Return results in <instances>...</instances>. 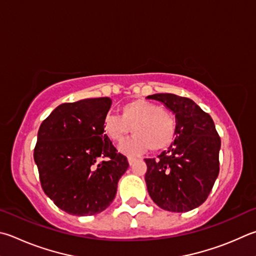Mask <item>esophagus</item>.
Listing matches in <instances>:
<instances>
[{
    "mask_svg": "<svg viewBox=\"0 0 256 256\" xmlns=\"http://www.w3.org/2000/svg\"><path fill=\"white\" fill-rule=\"evenodd\" d=\"M128 164H130V166H132V164H134V162H136V158L128 156Z\"/></svg>",
    "mask_w": 256,
    "mask_h": 256,
    "instance_id": "34e87169",
    "label": "esophagus"
}]
</instances>
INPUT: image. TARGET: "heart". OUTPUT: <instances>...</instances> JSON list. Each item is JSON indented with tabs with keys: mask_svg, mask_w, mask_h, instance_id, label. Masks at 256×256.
Segmentation results:
<instances>
[{
	"mask_svg": "<svg viewBox=\"0 0 256 256\" xmlns=\"http://www.w3.org/2000/svg\"><path fill=\"white\" fill-rule=\"evenodd\" d=\"M120 114L106 115L103 130L110 141L120 143L133 128L134 136L120 148L126 154H138L150 148L162 151L174 143L178 122L171 110L150 100H136L123 105Z\"/></svg>",
	"mask_w": 256,
	"mask_h": 256,
	"instance_id": "b5f03b06",
	"label": "heart"
}]
</instances>
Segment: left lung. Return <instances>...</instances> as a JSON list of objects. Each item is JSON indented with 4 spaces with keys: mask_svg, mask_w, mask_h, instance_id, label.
<instances>
[{
    "mask_svg": "<svg viewBox=\"0 0 256 256\" xmlns=\"http://www.w3.org/2000/svg\"><path fill=\"white\" fill-rule=\"evenodd\" d=\"M178 122L174 143L158 158L146 159V182L152 200L174 212L200 206L220 174V138L208 113L194 100L174 94H154Z\"/></svg>",
    "mask_w": 256,
    "mask_h": 256,
    "instance_id": "obj_1",
    "label": "left lung"
}]
</instances>
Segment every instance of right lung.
<instances>
[{
    "label": "right lung",
    "instance_id": "1",
    "mask_svg": "<svg viewBox=\"0 0 256 256\" xmlns=\"http://www.w3.org/2000/svg\"><path fill=\"white\" fill-rule=\"evenodd\" d=\"M110 97L86 98L56 108L41 123L34 158L44 194L62 210L92 216L115 198L128 168L104 134Z\"/></svg>",
    "mask_w": 256,
    "mask_h": 256
}]
</instances>
